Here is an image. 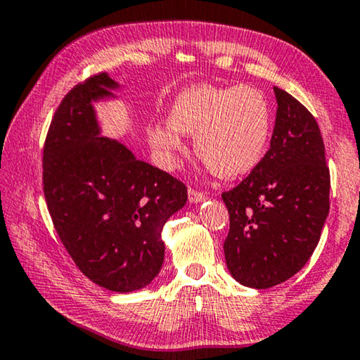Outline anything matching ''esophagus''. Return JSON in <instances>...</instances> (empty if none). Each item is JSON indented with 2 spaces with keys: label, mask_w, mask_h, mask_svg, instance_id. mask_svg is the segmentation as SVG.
Returning <instances> with one entry per match:
<instances>
[{
  "label": "esophagus",
  "mask_w": 360,
  "mask_h": 360,
  "mask_svg": "<svg viewBox=\"0 0 360 360\" xmlns=\"http://www.w3.org/2000/svg\"><path fill=\"white\" fill-rule=\"evenodd\" d=\"M207 198V194L205 192H200V191H197V189H189V200L192 202V203H198V202H202V200H205Z\"/></svg>",
  "instance_id": "obj_1"
}]
</instances>
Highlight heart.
Segmentation results:
<instances>
[{"label":"heart","mask_w":360,"mask_h":360,"mask_svg":"<svg viewBox=\"0 0 360 360\" xmlns=\"http://www.w3.org/2000/svg\"><path fill=\"white\" fill-rule=\"evenodd\" d=\"M169 122L148 129V142L168 168L184 150L181 134L195 136L197 155L224 178L250 173L265 157L271 137L266 96L249 85H202L179 94Z\"/></svg>","instance_id":"b5f03b06"}]
</instances>
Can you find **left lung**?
Wrapping results in <instances>:
<instances>
[{"label": "left lung", "instance_id": "left-lung-1", "mask_svg": "<svg viewBox=\"0 0 360 360\" xmlns=\"http://www.w3.org/2000/svg\"><path fill=\"white\" fill-rule=\"evenodd\" d=\"M276 121L262 162L221 198L229 213L224 259L236 281L266 289L296 275L330 212V169L315 117L275 87Z\"/></svg>", "mask_w": 360, "mask_h": 360}]
</instances>
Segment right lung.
<instances>
[{
	"instance_id": "1",
	"label": "right lung",
	"mask_w": 360,
	"mask_h": 360,
	"mask_svg": "<svg viewBox=\"0 0 360 360\" xmlns=\"http://www.w3.org/2000/svg\"><path fill=\"white\" fill-rule=\"evenodd\" d=\"M116 87L100 72L64 96L43 146V192L79 270L101 288L131 292L160 273L162 229L184 207L187 187L122 143L100 137L92 101Z\"/></svg>"
}]
</instances>
